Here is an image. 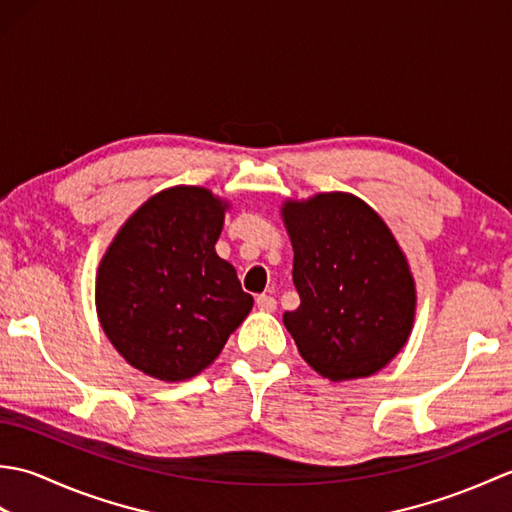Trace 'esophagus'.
<instances>
[{
  "mask_svg": "<svg viewBox=\"0 0 512 512\" xmlns=\"http://www.w3.org/2000/svg\"><path fill=\"white\" fill-rule=\"evenodd\" d=\"M255 303L262 312H275L277 310V299L273 295H257Z\"/></svg>",
  "mask_w": 512,
  "mask_h": 512,
  "instance_id": "34e87169",
  "label": "esophagus"
}]
</instances>
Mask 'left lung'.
Masks as SVG:
<instances>
[{
	"instance_id": "1",
	"label": "left lung",
	"mask_w": 512,
	"mask_h": 512,
	"mask_svg": "<svg viewBox=\"0 0 512 512\" xmlns=\"http://www.w3.org/2000/svg\"><path fill=\"white\" fill-rule=\"evenodd\" d=\"M281 217L301 297L284 325L303 361L332 383L380 372L409 341L418 303L394 233L372 206L343 191L286 200Z\"/></svg>"
}]
</instances>
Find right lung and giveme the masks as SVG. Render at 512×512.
Here are the masks:
<instances>
[{"label": "right lung", "instance_id": "1", "mask_svg": "<svg viewBox=\"0 0 512 512\" xmlns=\"http://www.w3.org/2000/svg\"><path fill=\"white\" fill-rule=\"evenodd\" d=\"M226 200L204 187L151 195L118 228L96 270V314L125 361L176 383L209 367L253 297L215 253Z\"/></svg>", "mask_w": 512, "mask_h": 512}]
</instances>
